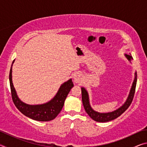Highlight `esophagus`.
<instances>
[{
	"instance_id": "obj_1",
	"label": "esophagus",
	"mask_w": 147,
	"mask_h": 147,
	"mask_svg": "<svg viewBox=\"0 0 147 147\" xmlns=\"http://www.w3.org/2000/svg\"><path fill=\"white\" fill-rule=\"evenodd\" d=\"M73 79H74V81L76 83L78 82L79 81L81 80L82 75L80 73H74V75H73Z\"/></svg>"
}]
</instances>
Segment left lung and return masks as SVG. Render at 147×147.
I'll return each mask as SVG.
<instances>
[{
    "mask_svg": "<svg viewBox=\"0 0 147 147\" xmlns=\"http://www.w3.org/2000/svg\"><path fill=\"white\" fill-rule=\"evenodd\" d=\"M129 61H131L133 59L132 56L131 55H128V54H125ZM136 84H137V72L135 73V79H134V82L131 86V90L129 94V96L126 100V102L124 104V105L122 106L121 108L116 109L112 112H109L106 113H101L96 112V111H94L89 104V95L87 91L84 88H82V103L84 107V109L86 111V113L88 114L90 117L93 119L94 121L96 122H100V123H105V122H108L110 121H112L113 119L117 118L118 117L120 116L121 114H123L126 109L128 108V107L130 106L131 102L133 100L134 94H135L136 91Z\"/></svg>",
    "mask_w": 147,
    "mask_h": 147,
    "instance_id": "left-lung-1",
    "label": "left lung"
}]
</instances>
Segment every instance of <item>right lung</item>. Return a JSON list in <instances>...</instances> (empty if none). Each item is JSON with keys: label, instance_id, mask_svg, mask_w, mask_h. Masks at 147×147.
<instances>
[{"label": "right lung", "instance_id": "obj_1", "mask_svg": "<svg viewBox=\"0 0 147 147\" xmlns=\"http://www.w3.org/2000/svg\"><path fill=\"white\" fill-rule=\"evenodd\" d=\"M12 62L9 71V84H10L11 97L16 108L28 117L38 121H49L55 119L63 108L64 102L68 93L74 86L72 80H69L61 86L56 95L53 99L46 104L41 105H28L19 100L12 83Z\"/></svg>", "mask_w": 147, "mask_h": 147}]
</instances>
